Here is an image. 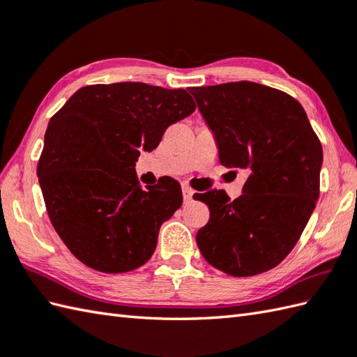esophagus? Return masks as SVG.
<instances>
[{
    "instance_id": "34e87169",
    "label": "esophagus",
    "mask_w": 357,
    "mask_h": 357,
    "mask_svg": "<svg viewBox=\"0 0 357 357\" xmlns=\"http://www.w3.org/2000/svg\"><path fill=\"white\" fill-rule=\"evenodd\" d=\"M193 190L188 185H185V184H183V196H184V201H190L192 199V196H193Z\"/></svg>"
}]
</instances>
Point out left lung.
Wrapping results in <instances>:
<instances>
[{
	"mask_svg": "<svg viewBox=\"0 0 357 357\" xmlns=\"http://www.w3.org/2000/svg\"><path fill=\"white\" fill-rule=\"evenodd\" d=\"M188 90L215 133L219 161L248 172L234 201L222 190L196 193L210 208L196 242L227 275H261L285 259L313 213L321 141L304 107L282 90L252 81Z\"/></svg>",
	"mask_w": 357,
	"mask_h": 357,
	"instance_id": "1",
	"label": "left lung"
}]
</instances>
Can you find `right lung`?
I'll use <instances>...</instances> for the list:
<instances>
[{"instance_id": "right-lung-1", "label": "right lung", "mask_w": 357, "mask_h": 357, "mask_svg": "<svg viewBox=\"0 0 357 357\" xmlns=\"http://www.w3.org/2000/svg\"><path fill=\"white\" fill-rule=\"evenodd\" d=\"M195 109L184 89L115 82L81 87L52 116L36 173L53 229L78 261L127 273L150 259L183 192L174 179L144 190L135 162Z\"/></svg>"}]
</instances>
